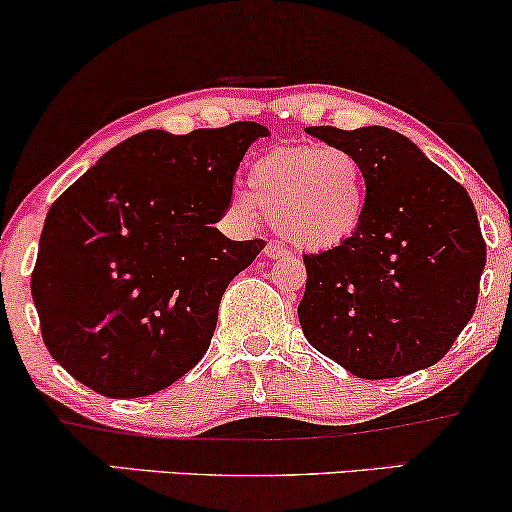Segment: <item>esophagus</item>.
I'll return each instance as SVG.
<instances>
[{
  "label": "esophagus",
  "instance_id": "obj_1",
  "mask_svg": "<svg viewBox=\"0 0 512 512\" xmlns=\"http://www.w3.org/2000/svg\"><path fill=\"white\" fill-rule=\"evenodd\" d=\"M265 256H268L270 261H277V258L289 256V251L284 249V247H280V244H277V242H268V247H265Z\"/></svg>",
  "mask_w": 512,
  "mask_h": 512
}]
</instances>
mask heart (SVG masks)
I'll use <instances>...</instances> for the list:
<instances>
[{
    "mask_svg": "<svg viewBox=\"0 0 512 512\" xmlns=\"http://www.w3.org/2000/svg\"><path fill=\"white\" fill-rule=\"evenodd\" d=\"M249 190L232 195L244 221L258 207L284 240L305 251H329L355 237L367 214V174L353 152L336 145H280L251 164Z\"/></svg>",
    "mask_w": 512,
    "mask_h": 512,
    "instance_id": "obj_1",
    "label": "heart"
}]
</instances>
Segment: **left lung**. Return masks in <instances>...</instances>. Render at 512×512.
Here are the masks:
<instances>
[{
    "mask_svg": "<svg viewBox=\"0 0 512 512\" xmlns=\"http://www.w3.org/2000/svg\"><path fill=\"white\" fill-rule=\"evenodd\" d=\"M310 136L350 150L367 174V214L341 247L303 256L298 320L308 343L360 378L440 362L475 313L487 261L466 188L386 126Z\"/></svg>",
    "mask_w": 512,
    "mask_h": 512,
    "instance_id": "obj_1",
    "label": "left lung"
}]
</instances>
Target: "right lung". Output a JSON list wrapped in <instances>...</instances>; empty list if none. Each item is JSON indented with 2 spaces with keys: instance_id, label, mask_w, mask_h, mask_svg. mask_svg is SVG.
<instances>
[{
  "instance_id": "right-lung-1",
  "label": "right lung",
  "mask_w": 512,
  "mask_h": 512,
  "mask_svg": "<svg viewBox=\"0 0 512 512\" xmlns=\"http://www.w3.org/2000/svg\"><path fill=\"white\" fill-rule=\"evenodd\" d=\"M256 122L150 129L105 152L46 214L32 301L53 360L105 397L164 390L207 353L223 291L265 247L214 223Z\"/></svg>"
}]
</instances>
